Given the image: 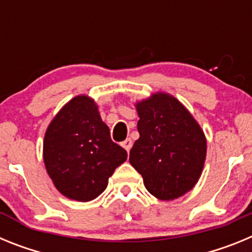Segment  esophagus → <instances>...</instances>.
I'll use <instances>...</instances> for the list:
<instances>
[{
    "mask_svg": "<svg viewBox=\"0 0 252 252\" xmlns=\"http://www.w3.org/2000/svg\"><path fill=\"white\" fill-rule=\"evenodd\" d=\"M122 146H124L126 151H130V149L132 148V140L126 139L124 142H122Z\"/></svg>",
    "mask_w": 252,
    "mask_h": 252,
    "instance_id": "1",
    "label": "esophagus"
}]
</instances>
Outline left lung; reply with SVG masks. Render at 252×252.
I'll return each instance as SVG.
<instances>
[{
	"instance_id": "8db88e82",
	"label": "left lung",
	"mask_w": 252,
	"mask_h": 252,
	"mask_svg": "<svg viewBox=\"0 0 252 252\" xmlns=\"http://www.w3.org/2000/svg\"><path fill=\"white\" fill-rule=\"evenodd\" d=\"M135 107L140 137L130 150V164L150 194L161 201L177 199L201 178L206 135L187 107L169 93H153Z\"/></svg>"
}]
</instances>
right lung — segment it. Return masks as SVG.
I'll return each instance as SVG.
<instances>
[{
	"label": "right lung",
	"mask_w": 252,
	"mask_h": 252,
	"mask_svg": "<svg viewBox=\"0 0 252 252\" xmlns=\"http://www.w3.org/2000/svg\"><path fill=\"white\" fill-rule=\"evenodd\" d=\"M43 159L46 173L64 197L90 202L103 193L127 153L111 140L94 99L79 94L66 102L49 124Z\"/></svg>",
	"instance_id": "right-lung-1"
}]
</instances>
